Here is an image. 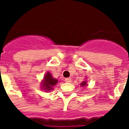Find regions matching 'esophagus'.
<instances>
[{
	"label": "esophagus",
	"mask_w": 129,
	"mask_h": 129,
	"mask_svg": "<svg viewBox=\"0 0 129 129\" xmlns=\"http://www.w3.org/2000/svg\"><path fill=\"white\" fill-rule=\"evenodd\" d=\"M65 81L66 83H71L72 82V79H71V78H66L65 79Z\"/></svg>",
	"instance_id": "esophagus-1"
}]
</instances>
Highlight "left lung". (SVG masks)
I'll use <instances>...</instances> for the list:
<instances>
[{
    "label": "left lung",
    "mask_w": 129,
    "mask_h": 129,
    "mask_svg": "<svg viewBox=\"0 0 129 129\" xmlns=\"http://www.w3.org/2000/svg\"><path fill=\"white\" fill-rule=\"evenodd\" d=\"M86 85H87V84H86V81H83V82H82V83H81V86L84 87V86H86Z\"/></svg>",
    "instance_id": "obj_1"
}]
</instances>
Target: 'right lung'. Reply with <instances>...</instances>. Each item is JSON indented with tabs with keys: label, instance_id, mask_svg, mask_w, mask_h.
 I'll return each instance as SVG.
<instances>
[{
	"label": "right lung",
	"instance_id": "obj_1",
	"mask_svg": "<svg viewBox=\"0 0 129 129\" xmlns=\"http://www.w3.org/2000/svg\"><path fill=\"white\" fill-rule=\"evenodd\" d=\"M58 83V80L52 77L50 73L48 72L43 77L41 82V88L45 91H50L53 90V87Z\"/></svg>",
	"mask_w": 129,
	"mask_h": 129
}]
</instances>
